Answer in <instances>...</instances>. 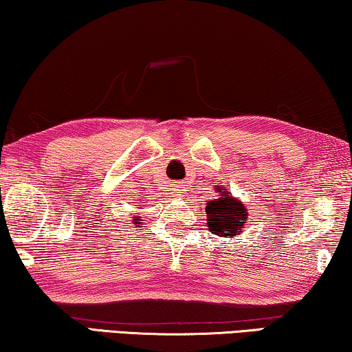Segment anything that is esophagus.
Returning a JSON list of instances; mask_svg holds the SVG:
<instances>
[{
	"instance_id": "esophagus-1",
	"label": "esophagus",
	"mask_w": 352,
	"mask_h": 352,
	"mask_svg": "<svg viewBox=\"0 0 352 352\" xmlns=\"http://www.w3.org/2000/svg\"><path fill=\"white\" fill-rule=\"evenodd\" d=\"M171 193H173V197H177V198L184 197V193H186V187L182 186V184H175V186L171 187Z\"/></svg>"
}]
</instances>
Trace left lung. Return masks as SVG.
<instances>
[{
  "label": "left lung",
  "instance_id": "8db88e82",
  "mask_svg": "<svg viewBox=\"0 0 352 352\" xmlns=\"http://www.w3.org/2000/svg\"><path fill=\"white\" fill-rule=\"evenodd\" d=\"M216 190L222 195H219L214 201L206 203L210 232L217 236H236L239 232L244 230V223L248 221L246 208L241 201L233 198L227 188H223L222 192V188L217 187Z\"/></svg>",
  "mask_w": 352,
  "mask_h": 352
}]
</instances>
